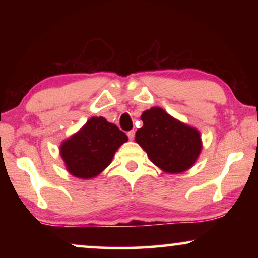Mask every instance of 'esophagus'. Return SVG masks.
<instances>
[{
	"label": "esophagus",
	"mask_w": 258,
	"mask_h": 258,
	"mask_svg": "<svg viewBox=\"0 0 258 258\" xmlns=\"http://www.w3.org/2000/svg\"><path fill=\"white\" fill-rule=\"evenodd\" d=\"M126 135H128L130 141H133L134 139H135V132H134V130H130V132H128V134H126Z\"/></svg>",
	"instance_id": "1"
}]
</instances>
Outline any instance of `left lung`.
<instances>
[{"mask_svg":"<svg viewBox=\"0 0 258 258\" xmlns=\"http://www.w3.org/2000/svg\"><path fill=\"white\" fill-rule=\"evenodd\" d=\"M141 119L143 126L136 132L135 141L157 168L167 174H181L195 164L203 148L199 130L160 107L143 111Z\"/></svg>","mask_w":258,"mask_h":258,"instance_id":"1","label":"left lung"}]
</instances>
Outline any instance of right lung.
<instances>
[{
  "instance_id": "right-lung-1",
  "label": "right lung",
  "mask_w": 258,
  "mask_h": 258,
  "mask_svg": "<svg viewBox=\"0 0 258 258\" xmlns=\"http://www.w3.org/2000/svg\"><path fill=\"white\" fill-rule=\"evenodd\" d=\"M128 136L104 117H91L79 132L63 141L59 155L70 175L77 178L96 177L111 163L116 150Z\"/></svg>"
}]
</instances>
